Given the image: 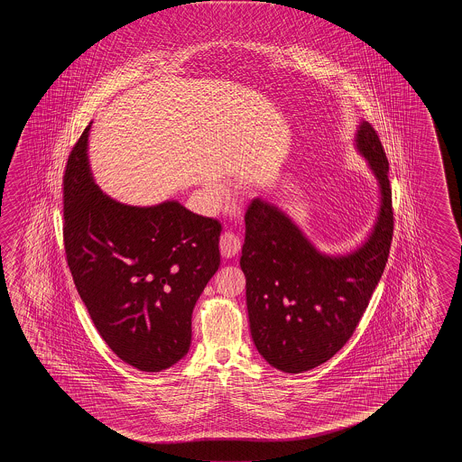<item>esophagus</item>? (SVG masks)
Returning <instances> with one entry per match:
<instances>
[{
  "label": "esophagus",
  "instance_id": "1",
  "mask_svg": "<svg viewBox=\"0 0 462 462\" xmlns=\"http://www.w3.org/2000/svg\"><path fill=\"white\" fill-rule=\"evenodd\" d=\"M239 249H241L239 236H236L231 231H226V233L221 235V237H219V251H221L223 257H226V259L235 257L239 253Z\"/></svg>",
  "mask_w": 462,
  "mask_h": 462
}]
</instances>
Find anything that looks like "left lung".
<instances>
[{"label":"left lung","instance_id":"left-lung-1","mask_svg":"<svg viewBox=\"0 0 462 462\" xmlns=\"http://www.w3.org/2000/svg\"><path fill=\"white\" fill-rule=\"evenodd\" d=\"M355 148L380 188V209L362 245L346 254L319 251L284 211L255 198L245 211L241 269L257 352L285 374L330 360L354 335L390 254L392 188L374 128L362 120Z\"/></svg>","mask_w":462,"mask_h":462}]
</instances>
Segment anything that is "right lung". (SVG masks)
<instances>
[{"instance_id":"obj_1","label":"right lung","mask_w":462,"mask_h":462,"mask_svg":"<svg viewBox=\"0 0 462 462\" xmlns=\"http://www.w3.org/2000/svg\"><path fill=\"white\" fill-rule=\"evenodd\" d=\"M88 124L64 175V247L98 334L140 372H162L191 344V314L219 267L221 225L175 199L130 207L96 185Z\"/></svg>"}]
</instances>
